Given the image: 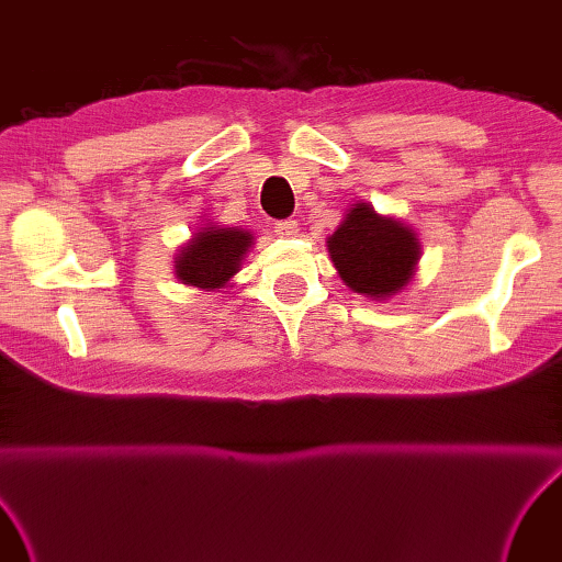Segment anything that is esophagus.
Masks as SVG:
<instances>
[{"label":"esophagus","mask_w":562,"mask_h":562,"mask_svg":"<svg viewBox=\"0 0 562 562\" xmlns=\"http://www.w3.org/2000/svg\"><path fill=\"white\" fill-rule=\"evenodd\" d=\"M274 231H278L282 238H294L296 234H300V224H296L294 218H284V222L274 224Z\"/></svg>","instance_id":"34e87169"}]
</instances>
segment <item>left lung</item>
Wrapping results in <instances>:
<instances>
[{"mask_svg": "<svg viewBox=\"0 0 562 562\" xmlns=\"http://www.w3.org/2000/svg\"><path fill=\"white\" fill-rule=\"evenodd\" d=\"M326 246L340 280L372 300H387L402 292L422 256L414 231L397 218L380 216L368 202L350 206Z\"/></svg>", "mask_w": 562, "mask_h": 562, "instance_id": "obj_1", "label": "left lung"}]
</instances>
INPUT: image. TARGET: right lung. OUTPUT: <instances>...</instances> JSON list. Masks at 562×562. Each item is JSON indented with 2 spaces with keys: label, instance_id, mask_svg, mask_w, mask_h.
<instances>
[{
  "label": "right lung",
  "instance_id": "1",
  "mask_svg": "<svg viewBox=\"0 0 562 562\" xmlns=\"http://www.w3.org/2000/svg\"><path fill=\"white\" fill-rule=\"evenodd\" d=\"M252 246V234L246 228H222L214 224L202 226L190 244L175 256V274L182 284L200 290H222L240 268Z\"/></svg>",
  "mask_w": 562,
  "mask_h": 562
}]
</instances>
